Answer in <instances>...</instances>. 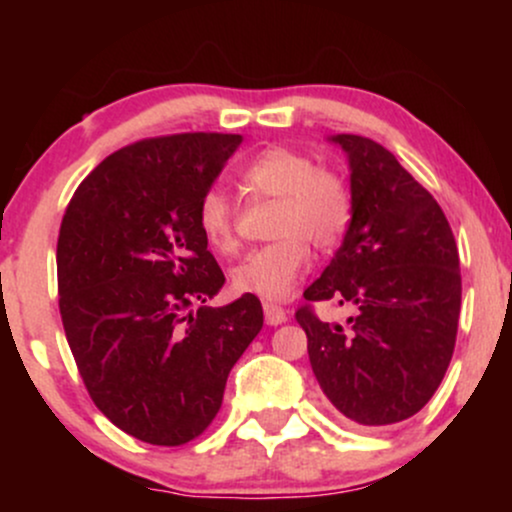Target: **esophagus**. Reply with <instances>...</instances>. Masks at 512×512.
Wrapping results in <instances>:
<instances>
[{"instance_id": "34e87169", "label": "esophagus", "mask_w": 512, "mask_h": 512, "mask_svg": "<svg viewBox=\"0 0 512 512\" xmlns=\"http://www.w3.org/2000/svg\"><path fill=\"white\" fill-rule=\"evenodd\" d=\"M262 310H264V322H267V325L276 327V325H284V322H286V310L281 308V305L264 303Z\"/></svg>"}]
</instances>
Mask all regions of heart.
<instances>
[{
  "instance_id": "obj_1",
  "label": "heart",
  "mask_w": 512,
  "mask_h": 512,
  "mask_svg": "<svg viewBox=\"0 0 512 512\" xmlns=\"http://www.w3.org/2000/svg\"><path fill=\"white\" fill-rule=\"evenodd\" d=\"M238 182L252 199H274L269 236L276 240L252 250L231 269L233 291L262 301H286L310 264L305 243L330 250L344 236L351 214L349 192L337 175L286 146L260 151L240 170ZM197 228L211 250L236 252V207L219 187H209L199 197Z\"/></svg>"
}]
</instances>
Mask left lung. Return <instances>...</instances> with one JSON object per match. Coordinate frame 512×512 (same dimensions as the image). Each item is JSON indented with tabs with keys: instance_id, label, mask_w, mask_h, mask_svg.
Segmentation results:
<instances>
[{
	"instance_id": "left-lung-1",
	"label": "left lung",
	"mask_w": 512,
	"mask_h": 512,
	"mask_svg": "<svg viewBox=\"0 0 512 512\" xmlns=\"http://www.w3.org/2000/svg\"><path fill=\"white\" fill-rule=\"evenodd\" d=\"M349 161L351 221L305 301L354 305L346 327L296 313L322 392L358 426L424 409L450 366L462 279L443 209L385 146L332 134Z\"/></svg>"
}]
</instances>
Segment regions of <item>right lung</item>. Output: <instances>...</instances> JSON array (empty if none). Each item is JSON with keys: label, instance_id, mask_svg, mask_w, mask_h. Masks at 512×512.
<instances>
[{"label": "right lung", "instance_id": "right-lung-1", "mask_svg": "<svg viewBox=\"0 0 512 512\" xmlns=\"http://www.w3.org/2000/svg\"><path fill=\"white\" fill-rule=\"evenodd\" d=\"M240 144V134L195 132L125 146L91 170L62 219L69 349L96 407L144 443L197 438L262 330L255 296L207 305L226 276L197 228L199 197Z\"/></svg>", "mask_w": 512, "mask_h": 512}]
</instances>
